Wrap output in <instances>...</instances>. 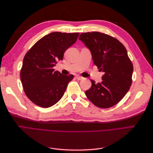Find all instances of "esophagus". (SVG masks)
Listing matches in <instances>:
<instances>
[{"label": "esophagus", "instance_id": "obj_1", "mask_svg": "<svg viewBox=\"0 0 153 153\" xmlns=\"http://www.w3.org/2000/svg\"><path fill=\"white\" fill-rule=\"evenodd\" d=\"M76 78L77 80H81L82 79H84V78H82V76H76Z\"/></svg>", "mask_w": 153, "mask_h": 153}]
</instances>
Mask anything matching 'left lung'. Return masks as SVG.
<instances>
[{
  "label": "left lung",
  "instance_id": "1",
  "mask_svg": "<svg viewBox=\"0 0 153 153\" xmlns=\"http://www.w3.org/2000/svg\"><path fill=\"white\" fill-rule=\"evenodd\" d=\"M79 40L90 50L102 81L92 86L85 95L95 106L107 108L116 105L129 91L132 83L133 64L124 46L117 39L99 32L82 33Z\"/></svg>",
  "mask_w": 153,
  "mask_h": 153
}]
</instances>
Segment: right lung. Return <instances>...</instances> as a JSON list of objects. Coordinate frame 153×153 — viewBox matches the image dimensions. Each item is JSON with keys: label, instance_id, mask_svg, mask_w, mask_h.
Masks as SVG:
<instances>
[{"label": "right lung", "instance_id": "obj_1", "mask_svg": "<svg viewBox=\"0 0 153 153\" xmlns=\"http://www.w3.org/2000/svg\"><path fill=\"white\" fill-rule=\"evenodd\" d=\"M78 36L52 32L37 41L25 55L20 78L25 94L34 104L48 108L62 98L73 75H63L53 68Z\"/></svg>", "mask_w": 153, "mask_h": 153}]
</instances>
